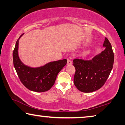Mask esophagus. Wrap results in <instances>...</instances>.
Listing matches in <instances>:
<instances>
[{"label": "esophagus", "mask_w": 125, "mask_h": 125, "mask_svg": "<svg viewBox=\"0 0 125 125\" xmlns=\"http://www.w3.org/2000/svg\"><path fill=\"white\" fill-rule=\"evenodd\" d=\"M72 64V62L71 60H70V59H67V64L68 65H70Z\"/></svg>", "instance_id": "esophagus-1"}]
</instances>
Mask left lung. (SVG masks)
I'll list each match as a JSON object with an SVG mask.
<instances>
[{
  "mask_svg": "<svg viewBox=\"0 0 125 125\" xmlns=\"http://www.w3.org/2000/svg\"><path fill=\"white\" fill-rule=\"evenodd\" d=\"M103 46L105 49L92 59H73L76 69L73 83L82 92H93L101 88L111 73L115 57L111 44L107 38Z\"/></svg>",
  "mask_w": 125,
  "mask_h": 125,
  "instance_id": "obj_1",
  "label": "left lung"
}]
</instances>
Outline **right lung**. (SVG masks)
<instances>
[{
  "mask_svg": "<svg viewBox=\"0 0 125 125\" xmlns=\"http://www.w3.org/2000/svg\"><path fill=\"white\" fill-rule=\"evenodd\" d=\"M19 39L16 42L13 52V61L15 70L20 81L30 90L40 93L49 90L54 84L57 74L63 67L66 66L67 59L49 62L44 66L37 68L26 66L18 57Z\"/></svg>",
  "mask_w": 125,
  "mask_h": 125,
  "instance_id": "obj_1",
  "label": "right lung"
}]
</instances>
